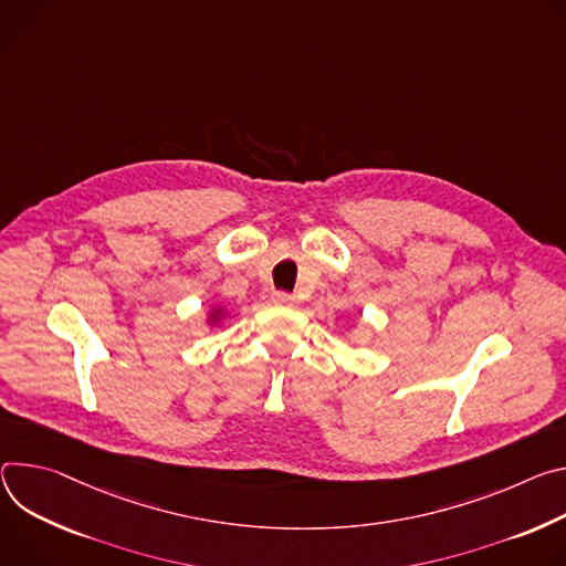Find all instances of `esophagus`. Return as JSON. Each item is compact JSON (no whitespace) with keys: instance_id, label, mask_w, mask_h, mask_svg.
<instances>
[{"instance_id":"esophagus-1","label":"esophagus","mask_w":566,"mask_h":566,"mask_svg":"<svg viewBox=\"0 0 566 566\" xmlns=\"http://www.w3.org/2000/svg\"><path fill=\"white\" fill-rule=\"evenodd\" d=\"M272 303H276V305H294L296 296L290 294V292H274L272 294Z\"/></svg>"}]
</instances>
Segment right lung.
Wrapping results in <instances>:
<instances>
[{
	"instance_id": "add662e5",
	"label": "right lung",
	"mask_w": 566,
	"mask_h": 566,
	"mask_svg": "<svg viewBox=\"0 0 566 566\" xmlns=\"http://www.w3.org/2000/svg\"><path fill=\"white\" fill-rule=\"evenodd\" d=\"M220 317H222V307H213V310H211V315H209V319L216 324Z\"/></svg>"
}]
</instances>
